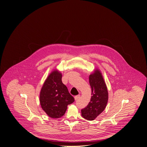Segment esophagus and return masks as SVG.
<instances>
[{"mask_svg":"<svg viewBox=\"0 0 147 147\" xmlns=\"http://www.w3.org/2000/svg\"><path fill=\"white\" fill-rule=\"evenodd\" d=\"M80 94H78V95H77V96H75V100H78L79 98H80Z\"/></svg>","mask_w":147,"mask_h":147,"instance_id":"1","label":"esophagus"}]
</instances>
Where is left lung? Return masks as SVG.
<instances>
[{"mask_svg":"<svg viewBox=\"0 0 147 147\" xmlns=\"http://www.w3.org/2000/svg\"><path fill=\"white\" fill-rule=\"evenodd\" d=\"M92 96L88 106L81 110L82 116L88 120H93L106 108L109 95L106 85L100 71L96 69L89 76Z\"/></svg>","mask_w":147,"mask_h":147,"instance_id":"1","label":"left lung"}]
</instances>
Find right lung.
<instances>
[{"instance_id":"obj_1","label":"right lung","mask_w":147,"mask_h":147,"mask_svg":"<svg viewBox=\"0 0 147 147\" xmlns=\"http://www.w3.org/2000/svg\"><path fill=\"white\" fill-rule=\"evenodd\" d=\"M62 74L55 70L52 72L42 86L40 102L42 109L51 118L64 115L67 105L74 102V98L69 92L62 81Z\"/></svg>"}]
</instances>
